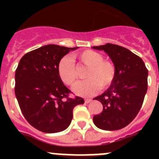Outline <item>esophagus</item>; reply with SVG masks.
<instances>
[{
    "label": "esophagus",
    "instance_id": "1",
    "mask_svg": "<svg viewBox=\"0 0 159 159\" xmlns=\"http://www.w3.org/2000/svg\"><path fill=\"white\" fill-rule=\"evenodd\" d=\"M91 101H92V99H85L84 102H86V103H88V102H90Z\"/></svg>",
    "mask_w": 159,
    "mask_h": 159
}]
</instances>
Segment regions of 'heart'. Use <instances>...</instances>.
I'll use <instances>...</instances> for the list:
<instances>
[{
	"mask_svg": "<svg viewBox=\"0 0 159 159\" xmlns=\"http://www.w3.org/2000/svg\"><path fill=\"white\" fill-rule=\"evenodd\" d=\"M79 62L88 67L85 77L87 80L78 82L74 91L79 95L91 96L101 88L105 89L112 84L116 75L115 64L103 60L102 55L93 50H86L75 57ZM58 74L64 84L72 86L77 79L75 66L68 57L61 59L58 64Z\"/></svg>",
	"mask_w": 159,
	"mask_h": 159,
	"instance_id": "1",
	"label": "heart"
}]
</instances>
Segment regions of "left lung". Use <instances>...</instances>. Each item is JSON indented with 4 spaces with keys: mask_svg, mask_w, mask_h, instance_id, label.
Returning <instances> with one entry per match:
<instances>
[{
    "mask_svg": "<svg viewBox=\"0 0 159 159\" xmlns=\"http://www.w3.org/2000/svg\"><path fill=\"white\" fill-rule=\"evenodd\" d=\"M92 48L104 51L116 68L111 85L94 98L103 109L94 116L93 122L102 130H119L131 123L141 109L147 91L148 70L143 60L127 48L112 43Z\"/></svg>",
    "mask_w": 159,
    "mask_h": 159,
    "instance_id": "obj_1",
    "label": "left lung"
}]
</instances>
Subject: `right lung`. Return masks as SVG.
<instances>
[{
	"mask_svg": "<svg viewBox=\"0 0 159 159\" xmlns=\"http://www.w3.org/2000/svg\"><path fill=\"white\" fill-rule=\"evenodd\" d=\"M77 48L48 44L26 53L20 60L15 95L26 120L40 131L57 133L67 129L73 108L84 103L81 97H68L71 92L58 74L60 60Z\"/></svg>",
	"mask_w": 159,
	"mask_h": 159,
	"instance_id": "obj_1",
	"label": "right lung"
}]
</instances>
